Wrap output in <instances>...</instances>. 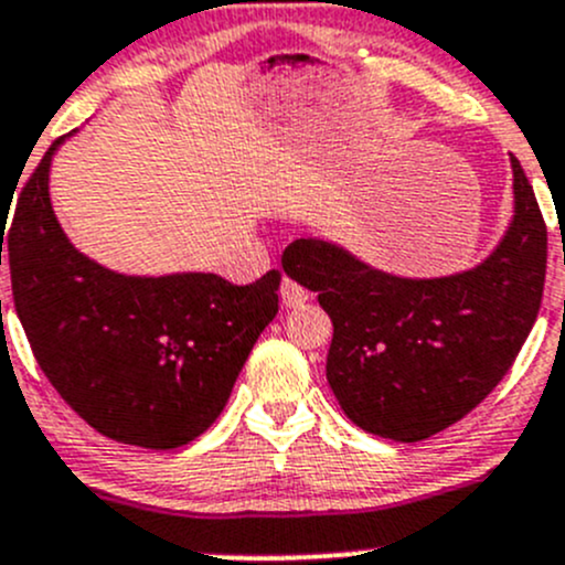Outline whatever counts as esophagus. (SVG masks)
Here are the masks:
<instances>
[{
  "label": "esophagus",
  "mask_w": 565,
  "mask_h": 565,
  "mask_svg": "<svg viewBox=\"0 0 565 565\" xmlns=\"http://www.w3.org/2000/svg\"><path fill=\"white\" fill-rule=\"evenodd\" d=\"M306 300H309V292H306V289L300 287L298 281H292V278H284V281H281V303L287 306V309H298V306H303Z\"/></svg>",
  "instance_id": "esophagus-1"
}]
</instances>
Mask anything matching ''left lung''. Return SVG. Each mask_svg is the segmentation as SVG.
Wrapping results in <instances>:
<instances>
[{
	"label": "left lung",
	"mask_w": 565,
	"mask_h": 565,
	"mask_svg": "<svg viewBox=\"0 0 565 565\" xmlns=\"http://www.w3.org/2000/svg\"><path fill=\"white\" fill-rule=\"evenodd\" d=\"M514 215L470 270L407 278L324 237L284 250V270L317 292L333 322L330 391L363 431L418 443L448 429L505 377L539 317L546 226L520 161Z\"/></svg>",
	"instance_id": "obj_1"
}]
</instances>
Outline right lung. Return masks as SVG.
<instances>
[{
  "mask_svg": "<svg viewBox=\"0 0 565 565\" xmlns=\"http://www.w3.org/2000/svg\"><path fill=\"white\" fill-rule=\"evenodd\" d=\"M62 145L65 136L15 204V315L49 383L93 429L152 451L188 446L226 407L278 315L281 273L235 287L215 273L128 276L89 259L51 207V161Z\"/></svg>",
  "mask_w": 565,
  "mask_h": 565,
  "instance_id": "add662e5",
  "label": "right lung"
}]
</instances>
